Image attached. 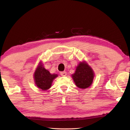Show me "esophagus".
<instances>
[{"label":"esophagus","instance_id":"34e87169","mask_svg":"<svg viewBox=\"0 0 130 130\" xmlns=\"http://www.w3.org/2000/svg\"><path fill=\"white\" fill-rule=\"evenodd\" d=\"M60 74L62 76H66L67 75V72H66L65 71H63V72H61L60 73Z\"/></svg>","mask_w":130,"mask_h":130}]
</instances>
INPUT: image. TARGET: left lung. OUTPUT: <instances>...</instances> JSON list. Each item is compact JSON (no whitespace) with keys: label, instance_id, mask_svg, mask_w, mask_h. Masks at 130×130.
Here are the masks:
<instances>
[{"label":"left lung","instance_id":"obj_1","mask_svg":"<svg viewBox=\"0 0 130 130\" xmlns=\"http://www.w3.org/2000/svg\"><path fill=\"white\" fill-rule=\"evenodd\" d=\"M94 77L93 70L85 61L79 62L74 73L72 74L76 85L81 89H86L91 86Z\"/></svg>","mask_w":130,"mask_h":130}]
</instances>
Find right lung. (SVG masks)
<instances>
[{"label":"right lung","mask_w":130,"mask_h":130,"mask_svg":"<svg viewBox=\"0 0 130 130\" xmlns=\"http://www.w3.org/2000/svg\"><path fill=\"white\" fill-rule=\"evenodd\" d=\"M57 77L58 74L50 73L49 70L46 69L42 62L40 61L34 72V80L38 88L42 91H46L51 88L53 81Z\"/></svg>","instance_id":"1"}]
</instances>
